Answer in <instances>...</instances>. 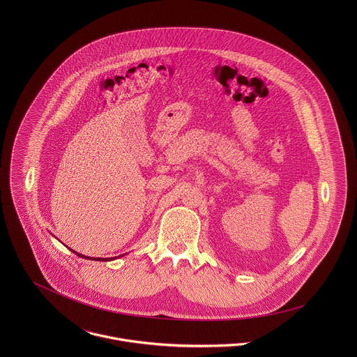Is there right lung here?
<instances>
[{
  "mask_svg": "<svg viewBox=\"0 0 357 357\" xmlns=\"http://www.w3.org/2000/svg\"><path fill=\"white\" fill-rule=\"evenodd\" d=\"M73 253H75V252H73ZM75 255H78V253H75ZM81 257H84V258H88V257H85V255H81ZM89 259H91V258H89ZM98 259H99V258H98ZM109 259H112V258H109ZM102 261H107V258H105V259H104V258H102Z\"/></svg>",
  "mask_w": 357,
  "mask_h": 357,
  "instance_id": "add662e5",
  "label": "right lung"
}]
</instances>
